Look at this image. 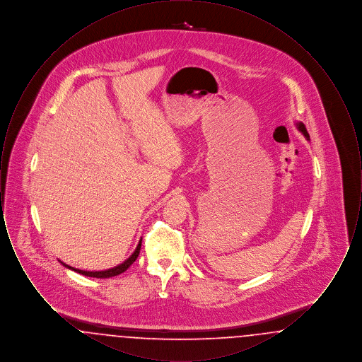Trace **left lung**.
Instances as JSON below:
<instances>
[{
  "mask_svg": "<svg viewBox=\"0 0 362 362\" xmlns=\"http://www.w3.org/2000/svg\"><path fill=\"white\" fill-rule=\"evenodd\" d=\"M296 127L298 129V132L303 133L304 137L307 138V139H310V134H308V132H307V129H305V126H304L303 122H296Z\"/></svg>",
  "mask_w": 362,
  "mask_h": 362,
  "instance_id": "obj_1",
  "label": "left lung"
}]
</instances>
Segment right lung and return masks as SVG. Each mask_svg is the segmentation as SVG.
Wrapping results in <instances>:
<instances>
[{"mask_svg":"<svg viewBox=\"0 0 362 362\" xmlns=\"http://www.w3.org/2000/svg\"><path fill=\"white\" fill-rule=\"evenodd\" d=\"M141 243H142V239H139L137 244V248L134 250V252L129 257V258L126 259L123 263L121 264H118V266H115V267H112V269H108V270H102V272H86V270H80V269H74V267H71L69 264H66V263H64V262H61L66 269H69V270H73V272H76V273H78V274H83V276H93V278H111V276H119L122 273H124L134 262H136V259L138 258V255H139V250H141Z\"/></svg>","mask_w":362,"mask_h":362,"instance_id":"right-lung-1","label":"right lung"}]
</instances>
